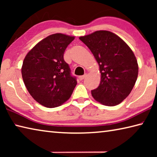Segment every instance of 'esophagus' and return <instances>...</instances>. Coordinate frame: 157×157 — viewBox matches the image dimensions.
<instances>
[{
  "label": "esophagus",
  "mask_w": 157,
  "mask_h": 157,
  "mask_svg": "<svg viewBox=\"0 0 157 157\" xmlns=\"http://www.w3.org/2000/svg\"><path fill=\"white\" fill-rule=\"evenodd\" d=\"M86 74H85V75H84L79 76V80H82V79H84L85 78H86Z\"/></svg>",
  "instance_id": "esophagus-1"
}]
</instances>
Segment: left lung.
Here are the masks:
<instances>
[{
    "label": "left lung",
    "mask_w": 157,
    "mask_h": 157,
    "mask_svg": "<svg viewBox=\"0 0 157 157\" xmlns=\"http://www.w3.org/2000/svg\"><path fill=\"white\" fill-rule=\"evenodd\" d=\"M79 39L91 50L99 64L101 80L91 91L94 99L113 107L128 96L139 73L136 58L123 39L107 30L95 31Z\"/></svg>",
    "instance_id": "obj_1"
}]
</instances>
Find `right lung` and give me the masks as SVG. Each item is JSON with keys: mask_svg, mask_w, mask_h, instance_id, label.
<instances>
[{"mask_svg": "<svg viewBox=\"0 0 157 157\" xmlns=\"http://www.w3.org/2000/svg\"><path fill=\"white\" fill-rule=\"evenodd\" d=\"M75 37L57 33L46 37L26 55L22 78L31 96L48 108L67 101L77 84L75 77L63 59V53Z\"/></svg>", "mask_w": 157, "mask_h": 157, "instance_id": "right-lung-1", "label": "right lung"}]
</instances>
